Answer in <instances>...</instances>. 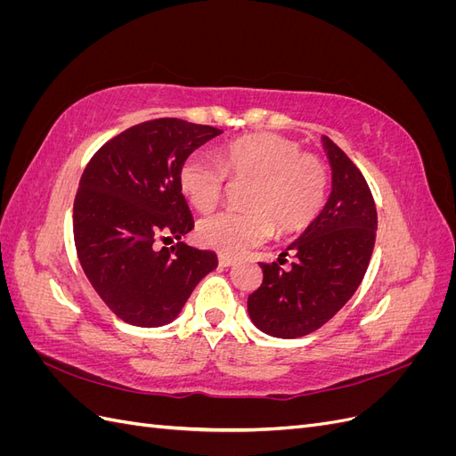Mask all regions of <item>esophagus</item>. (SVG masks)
Instances as JSON below:
<instances>
[{
    "mask_svg": "<svg viewBox=\"0 0 456 456\" xmlns=\"http://www.w3.org/2000/svg\"><path fill=\"white\" fill-rule=\"evenodd\" d=\"M218 265L223 268H230V266L236 265V258H232L228 255H218Z\"/></svg>",
    "mask_w": 456,
    "mask_h": 456,
    "instance_id": "esophagus-1",
    "label": "esophagus"
}]
</instances>
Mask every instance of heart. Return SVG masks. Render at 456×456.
<instances>
[{
  "label": "heart",
  "instance_id": "obj_1",
  "mask_svg": "<svg viewBox=\"0 0 456 456\" xmlns=\"http://www.w3.org/2000/svg\"><path fill=\"white\" fill-rule=\"evenodd\" d=\"M226 175L251 183L247 211H218L200 220L198 238L223 255H240L266 241L273 228L281 236L308 228L322 213L329 176L320 158L302 154L298 142L262 133L228 144L220 163L196 151L178 173L183 194L198 211H209L224 194Z\"/></svg>",
  "mask_w": 456,
  "mask_h": 456
}]
</instances>
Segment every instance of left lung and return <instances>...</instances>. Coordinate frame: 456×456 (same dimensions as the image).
Returning a JSON list of instances; mask_svg holds the SVG:
<instances>
[{"label":"left lung","mask_w":456,"mask_h":456,"mask_svg":"<svg viewBox=\"0 0 456 456\" xmlns=\"http://www.w3.org/2000/svg\"><path fill=\"white\" fill-rule=\"evenodd\" d=\"M330 194L314 223L287 247L291 270L260 265V287L247 300L251 322L270 337L298 338L325 325L355 293L377 238V207L362 171L327 136ZM283 253L281 256H285Z\"/></svg>","instance_id":"left-lung-1"}]
</instances>
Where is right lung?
I'll use <instances>...</instances> for the list:
<instances>
[{"label":"right lung","instance_id":"right-lung-1","mask_svg":"<svg viewBox=\"0 0 456 456\" xmlns=\"http://www.w3.org/2000/svg\"><path fill=\"white\" fill-rule=\"evenodd\" d=\"M220 129L161 118L108 141L87 163L74 200V241L93 289L119 320L161 327L183 312L218 265L181 241L194 228L178 173ZM179 243L171 250L157 241Z\"/></svg>","mask_w":456,"mask_h":456}]
</instances>
